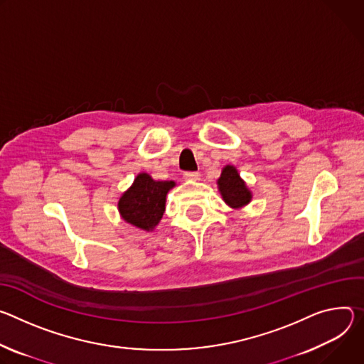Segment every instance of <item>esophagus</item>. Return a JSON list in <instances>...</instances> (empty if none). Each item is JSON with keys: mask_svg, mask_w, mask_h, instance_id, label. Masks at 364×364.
Returning <instances> with one entry per match:
<instances>
[{"mask_svg": "<svg viewBox=\"0 0 364 364\" xmlns=\"http://www.w3.org/2000/svg\"><path fill=\"white\" fill-rule=\"evenodd\" d=\"M183 176H185V179H188V181H198V179L200 178L199 172H185Z\"/></svg>", "mask_w": 364, "mask_h": 364, "instance_id": "obj_1", "label": "esophagus"}]
</instances>
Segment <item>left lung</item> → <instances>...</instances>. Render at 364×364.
Returning a JSON list of instances; mask_svg holds the SVG:
<instances>
[{
    "label": "left lung",
    "mask_w": 364,
    "mask_h": 364,
    "mask_svg": "<svg viewBox=\"0 0 364 364\" xmlns=\"http://www.w3.org/2000/svg\"><path fill=\"white\" fill-rule=\"evenodd\" d=\"M217 185L224 203L234 210L247 205L252 200L250 189L246 186V182L240 178L237 169L231 165H227L223 169Z\"/></svg>",
    "instance_id": "left-lung-1"
}]
</instances>
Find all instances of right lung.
<instances>
[{"label":"right lung","mask_w":364,"mask_h":364,"mask_svg":"<svg viewBox=\"0 0 364 364\" xmlns=\"http://www.w3.org/2000/svg\"><path fill=\"white\" fill-rule=\"evenodd\" d=\"M173 186V181H154L149 173H139L118 200L119 215L140 230H154L164 217L166 195Z\"/></svg>","instance_id":"1"}]
</instances>
